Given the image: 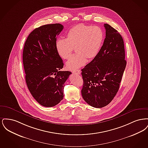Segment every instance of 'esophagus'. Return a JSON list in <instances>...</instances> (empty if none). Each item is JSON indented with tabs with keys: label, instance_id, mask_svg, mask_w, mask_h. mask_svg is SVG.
Wrapping results in <instances>:
<instances>
[{
	"label": "esophagus",
	"instance_id": "34e87169",
	"mask_svg": "<svg viewBox=\"0 0 148 148\" xmlns=\"http://www.w3.org/2000/svg\"><path fill=\"white\" fill-rule=\"evenodd\" d=\"M73 73H76L77 74H81V71L80 70H77V71H73Z\"/></svg>",
	"mask_w": 148,
	"mask_h": 148
}]
</instances>
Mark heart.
Returning a JSON list of instances; mask_svg holds the SVG:
<instances>
[{
  "instance_id": "1",
  "label": "heart",
  "mask_w": 148,
  "mask_h": 148,
  "mask_svg": "<svg viewBox=\"0 0 148 148\" xmlns=\"http://www.w3.org/2000/svg\"><path fill=\"white\" fill-rule=\"evenodd\" d=\"M103 30L99 27L79 24L71 28L66 39H59L56 42L58 55L64 59H69L74 48L77 54L66 64V68L74 71L98 54L104 40Z\"/></svg>"
}]
</instances>
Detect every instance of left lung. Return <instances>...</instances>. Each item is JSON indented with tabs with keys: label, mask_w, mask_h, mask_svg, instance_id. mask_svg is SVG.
I'll use <instances>...</instances> for the list:
<instances>
[{
	"label": "left lung",
	"mask_w": 148,
	"mask_h": 148,
	"mask_svg": "<svg viewBox=\"0 0 148 148\" xmlns=\"http://www.w3.org/2000/svg\"><path fill=\"white\" fill-rule=\"evenodd\" d=\"M106 38L97 56L82 69V95L85 102L100 108L116 95L126 67L124 41L119 33L104 24Z\"/></svg>",
	"instance_id": "8db88e82"
}]
</instances>
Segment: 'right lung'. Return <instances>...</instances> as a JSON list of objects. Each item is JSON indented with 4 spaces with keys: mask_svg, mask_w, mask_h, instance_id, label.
Returning a JSON list of instances; mask_svg holds the SVG:
<instances>
[{
    "mask_svg": "<svg viewBox=\"0 0 148 148\" xmlns=\"http://www.w3.org/2000/svg\"><path fill=\"white\" fill-rule=\"evenodd\" d=\"M63 28L56 23L35 29L24 46L26 83L34 98L45 107L56 106L63 99L64 83L71 74L61 71L64 63L56 48V36Z\"/></svg>",
    "mask_w": 148,
    "mask_h": 148,
    "instance_id": "add662e5",
    "label": "right lung"
}]
</instances>
